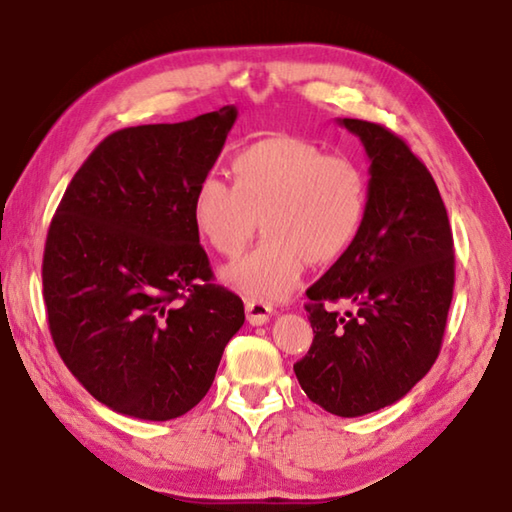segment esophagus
<instances>
[{"instance_id":"1","label":"esophagus","mask_w":512,"mask_h":512,"mask_svg":"<svg viewBox=\"0 0 512 512\" xmlns=\"http://www.w3.org/2000/svg\"><path fill=\"white\" fill-rule=\"evenodd\" d=\"M273 315V306L264 300H246V318L253 327H262Z\"/></svg>"}]
</instances>
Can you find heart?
I'll return each instance as SVG.
<instances>
[{
    "label": "heart",
    "mask_w": 512,
    "mask_h": 512,
    "mask_svg": "<svg viewBox=\"0 0 512 512\" xmlns=\"http://www.w3.org/2000/svg\"><path fill=\"white\" fill-rule=\"evenodd\" d=\"M232 181L203 176L192 219L224 257H237L262 219V244L224 271L226 284L248 297L284 300L309 262L327 266L345 257L369 219L365 170L304 138L277 134L244 147L232 159Z\"/></svg>",
    "instance_id": "b5f03b06"
}]
</instances>
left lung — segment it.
<instances>
[{"mask_svg": "<svg viewBox=\"0 0 512 512\" xmlns=\"http://www.w3.org/2000/svg\"><path fill=\"white\" fill-rule=\"evenodd\" d=\"M369 159V219L306 297L313 327L295 376L336 416L378 412L410 392L439 356L454 288L452 230L439 188L403 138L383 125L340 118ZM347 301L340 316L329 303Z\"/></svg>", "mask_w": 512, "mask_h": 512, "instance_id": "left-lung-1", "label": "left lung"}]
</instances>
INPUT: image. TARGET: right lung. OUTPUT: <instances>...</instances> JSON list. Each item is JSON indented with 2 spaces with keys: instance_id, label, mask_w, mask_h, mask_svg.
I'll return each instance as SVG.
<instances>
[{
  "instance_id": "right-lung-1",
  "label": "right lung",
  "mask_w": 512,
  "mask_h": 512,
  "mask_svg": "<svg viewBox=\"0 0 512 512\" xmlns=\"http://www.w3.org/2000/svg\"><path fill=\"white\" fill-rule=\"evenodd\" d=\"M235 120L228 105L120 129L89 154L55 210L42 262L55 349L118 414L170 421L190 412L246 320L244 302L210 282L192 219L194 188Z\"/></svg>"
}]
</instances>
